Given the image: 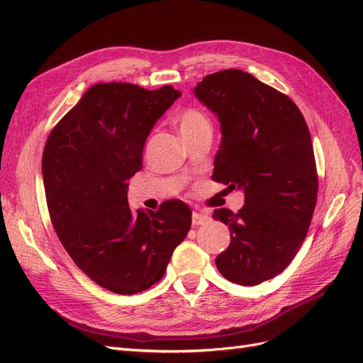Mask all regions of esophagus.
Masks as SVG:
<instances>
[{"label": "esophagus", "mask_w": 363, "mask_h": 363, "mask_svg": "<svg viewBox=\"0 0 363 363\" xmlns=\"http://www.w3.org/2000/svg\"><path fill=\"white\" fill-rule=\"evenodd\" d=\"M208 219H211V216H208V215L204 213V212L195 211V212L192 213V224H194V225H201V224L207 223Z\"/></svg>", "instance_id": "esophagus-1"}]
</instances>
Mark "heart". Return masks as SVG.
I'll return each mask as SVG.
<instances>
[{
	"label": "heart",
	"instance_id": "b5f03b06",
	"mask_svg": "<svg viewBox=\"0 0 363 363\" xmlns=\"http://www.w3.org/2000/svg\"><path fill=\"white\" fill-rule=\"evenodd\" d=\"M179 127L183 136H189L201 131L204 128H211V121L200 111V108L188 107L179 116Z\"/></svg>",
	"mask_w": 363,
	"mask_h": 363
}]
</instances>
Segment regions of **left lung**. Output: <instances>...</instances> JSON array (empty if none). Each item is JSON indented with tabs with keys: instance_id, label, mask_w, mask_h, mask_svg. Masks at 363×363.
I'll list each match as a JSON object with an SVG mask.
<instances>
[{
	"instance_id": "8db88e82",
	"label": "left lung",
	"mask_w": 363,
	"mask_h": 363,
	"mask_svg": "<svg viewBox=\"0 0 363 363\" xmlns=\"http://www.w3.org/2000/svg\"><path fill=\"white\" fill-rule=\"evenodd\" d=\"M195 95L221 121L212 180L245 192L238 213L213 212L230 228L216 268L255 286L289 265L309 230L318 196L311 131L288 95L240 69L206 75Z\"/></svg>"
}]
</instances>
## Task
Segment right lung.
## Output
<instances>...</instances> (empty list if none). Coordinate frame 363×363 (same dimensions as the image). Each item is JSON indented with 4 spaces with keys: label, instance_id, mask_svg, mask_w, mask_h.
Listing matches in <instances>:
<instances>
[{
    "label": "right lung",
    "instance_id": "add662e5",
    "mask_svg": "<svg viewBox=\"0 0 363 363\" xmlns=\"http://www.w3.org/2000/svg\"><path fill=\"white\" fill-rule=\"evenodd\" d=\"M180 96L171 84L148 91L96 83L54 125L42 155L54 230L74 263L101 288L133 295L157 283L188 235L192 212L180 200L133 211L127 180L142 169L156 121Z\"/></svg>",
    "mask_w": 363,
    "mask_h": 363
}]
</instances>
